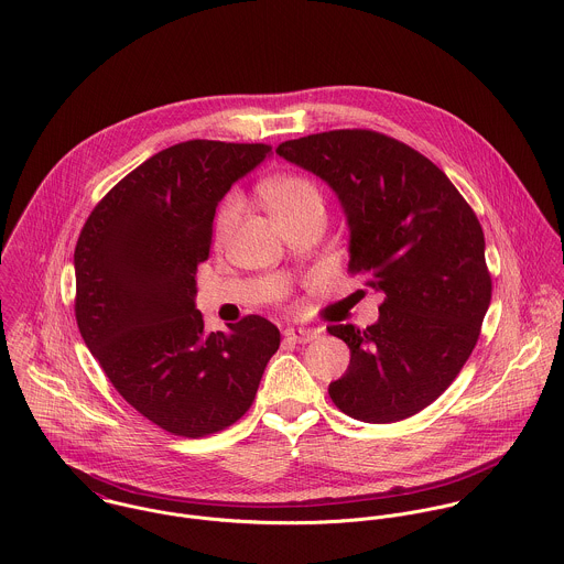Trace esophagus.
Masks as SVG:
<instances>
[{"label": "esophagus", "mask_w": 564, "mask_h": 564, "mask_svg": "<svg viewBox=\"0 0 564 564\" xmlns=\"http://www.w3.org/2000/svg\"><path fill=\"white\" fill-rule=\"evenodd\" d=\"M283 336L288 341H294V344H307V341L318 338L321 332H316V329H285Z\"/></svg>", "instance_id": "1"}]
</instances>
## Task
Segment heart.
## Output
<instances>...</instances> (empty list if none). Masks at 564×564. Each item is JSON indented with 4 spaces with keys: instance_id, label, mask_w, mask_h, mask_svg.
Listing matches in <instances>:
<instances>
[{
    "instance_id": "obj_1",
    "label": "heart",
    "mask_w": 564,
    "mask_h": 564,
    "mask_svg": "<svg viewBox=\"0 0 564 564\" xmlns=\"http://www.w3.org/2000/svg\"><path fill=\"white\" fill-rule=\"evenodd\" d=\"M263 200L276 216V220L290 223L296 216L310 212V209H323V194L318 185L301 174H281L263 183L261 187ZM241 214V198L237 194H230L223 203V209L218 214V235L225 237L235 225V220Z\"/></svg>"
}]
</instances>
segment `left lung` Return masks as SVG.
<instances>
[{"instance_id":"1","label":"left lung","mask_w":564,"mask_h":564,"mask_svg":"<svg viewBox=\"0 0 564 564\" xmlns=\"http://www.w3.org/2000/svg\"><path fill=\"white\" fill-rule=\"evenodd\" d=\"M285 161L338 196L348 270L386 299L366 329L332 325L350 364L329 394L364 423L403 421L436 401L466 364L490 305L486 241L447 174L410 145L372 130L285 141Z\"/></svg>"}]
</instances>
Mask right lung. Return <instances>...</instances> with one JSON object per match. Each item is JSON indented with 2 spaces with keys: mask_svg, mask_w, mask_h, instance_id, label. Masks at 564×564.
Here are the masks:
<instances>
[{
  "mask_svg": "<svg viewBox=\"0 0 564 564\" xmlns=\"http://www.w3.org/2000/svg\"><path fill=\"white\" fill-rule=\"evenodd\" d=\"M272 148L194 139L143 161L94 209L76 252V321L115 390L170 434L200 438L246 414L279 329L246 316L207 334L196 310L216 207Z\"/></svg>",
  "mask_w": 564,
  "mask_h": 564,
  "instance_id": "obj_1",
  "label": "right lung"
}]
</instances>
